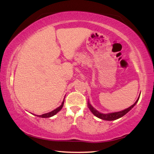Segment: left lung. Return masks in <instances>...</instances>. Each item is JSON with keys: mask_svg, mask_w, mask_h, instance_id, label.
Listing matches in <instances>:
<instances>
[{"mask_svg": "<svg viewBox=\"0 0 154 154\" xmlns=\"http://www.w3.org/2000/svg\"><path fill=\"white\" fill-rule=\"evenodd\" d=\"M140 98V97H139ZM139 98H138L137 100L135 101V103L132 105L131 107H129L128 108H126L125 110L120 111V112H112V113H109V114H102V113H100L98 112L97 110H95L93 107L91 106V105L88 103V108L90 109L91 112H92L94 115L96 117L98 118H100V119H103V120H107V121H112V120H115L119 119V118L123 117L124 115H125L127 112H129L131 109H132L133 107L135 106V105L137 103V102L139 100Z\"/></svg>", "mask_w": 154, "mask_h": 154, "instance_id": "1", "label": "left lung"}]
</instances>
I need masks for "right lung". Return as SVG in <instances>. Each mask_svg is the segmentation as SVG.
<instances>
[{
	"label": "right lung",
	"mask_w": 154,
	"mask_h": 154,
	"mask_svg": "<svg viewBox=\"0 0 154 154\" xmlns=\"http://www.w3.org/2000/svg\"><path fill=\"white\" fill-rule=\"evenodd\" d=\"M63 105H64V101L62 103L61 106H60V107H58V108H57L55 109L54 110L51 111V112H50L46 113V114H43V115H37V116H38V117H42V118H48V117H53V115H55V114H57V113L59 111L61 110V109L62 108V107H63Z\"/></svg>",
	"instance_id": "add662e5"
}]
</instances>
